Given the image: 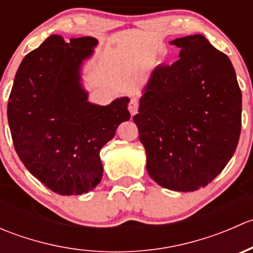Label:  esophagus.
<instances>
[{
	"label": "esophagus",
	"instance_id": "obj_1",
	"mask_svg": "<svg viewBox=\"0 0 253 253\" xmlns=\"http://www.w3.org/2000/svg\"><path fill=\"white\" fill-rule=\"evenodd\" d=\"M138 108H139L138 99L131 98V100H129V104H128V110H129V112H131V115L137 114V111H138Z\"/></svg>",
	"mask_w": 253,
	"mask_h": 253
}]
</instances>
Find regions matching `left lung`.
Returning a JSON list of instances; mask_svg holds the SVG:
<instances>
[{
	"label": "left lung",
	"mask_w": 253,
	"mask_h": 253,
	"mask_svg": "<svg viewBox=\"0 0 253 253\" xmlns=\"http://www.w3.org/2000/svg\"><path fill=\"white\" fill-rule=\"evenodd\" d=\"M171 44L181 48L180 58L153 71L133 121L150 177L192 192L211 182L235 153L241 90L231 61L203 35Z\"/></svg>",
	"instance_id": "8db88e82"
}]
</instances>
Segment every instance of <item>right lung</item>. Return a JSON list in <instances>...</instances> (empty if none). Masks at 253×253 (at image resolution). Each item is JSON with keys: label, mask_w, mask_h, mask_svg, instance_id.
<instances>
[{"label": "right lung", "mask_w": 253, "mask_h": 253, "mask_svg": "<svg viewBox=\"0 0 253 253\" xmlns=\"http://www.w3.org/2000/svg\"><path fill=\"white\" fill-rule=\"evenodd\" d=\"M98 40L65 42L51 35L23 58L8 99L7 116L18 157L29 172L53 192L82 195L99 185V153L128 121L129 99L108 106L89 103L81 66Z\"/></svg>", "instance_id": "obj_1"}]
</instances>
